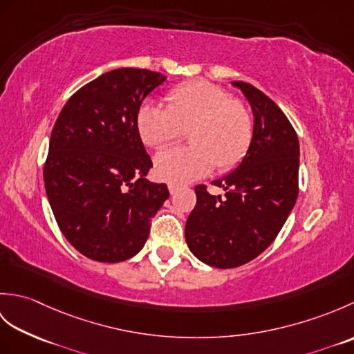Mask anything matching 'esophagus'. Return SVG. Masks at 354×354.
<instances>
[{"label": "esophagus", "mask_w": 354, "mask_h": 354, "mask_svg": "<svg viewBox=\"0 0 354 354\" xmlns=\"http://www.w3.org/2000/svg\"><path fill=\"white\" fill-rule=\"evenodd\" d=\"M178 190H179V187H178V185H175V184H169V192H170V194H176V193H178Z\"/></svg>", "instance_id": "esophagus-1"}]
</instances>
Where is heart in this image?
<instances>
[{"label": "heart", "mask_w": 354, "mask_h": 354, "mask_svg": "<svg viewBox=\"0 0 354 354\" xmlns=\"http://www.w3.org/2000/svg\"><path fill=\"white\" fill-rule=\"evenodd\" d=\"M189 131L190 146L173 147L155 158L156 176L170 184H185L217 171H230L243 160L254 135V118L243 102L207 80L173 88L167 108L142 103L137 129L145 145L161 149Z\"/></svg>", "instance_id": "obj_1"}]
</instances>
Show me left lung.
<instances>
[{
    "label": "left lung",
    "mask_w": 354,
    "mask_h": 354,
    "mask_svg": "<svg viewBox=\"0 0 354 354\" xmlns=\"http://www.w3.org/2000/svg\"><path fill=\"white\" fill-rule=\"evenodd\" d=\"M250 102L254 135L230 175L212 184L213 196L198 185L196 207L185 223L189 250L205 265L230 269L254 260L274 242L298 196L299 142L283 111L246 82H231Z\"/></svg>",
    "instance_id": "left-lung-1"
}]
</instances>
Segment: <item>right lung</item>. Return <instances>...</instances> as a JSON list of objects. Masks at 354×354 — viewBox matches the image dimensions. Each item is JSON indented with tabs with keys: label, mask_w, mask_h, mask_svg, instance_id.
I'll list each match as a JSON object with an SVG mask.
<instances>
[{
	"label": "right lung",
	"mask_w": 354,
	"mask_h": 354,
	"mask_svg": "<svg viewBox=\"0 0 354 354\" xmlns=\"http://www.w3.org/2000/svg\"><path fill=\"white\" fill-rule=\"evenodd\" d=\"M161 73L118 68L82 86L51 131L45 192L65 239L85 257L118 263L138 254L169 198L149 183L152 167L137 129L142 100Z\"/></svg>",
	"instance_id": "obj_1"
}]
</instances>
